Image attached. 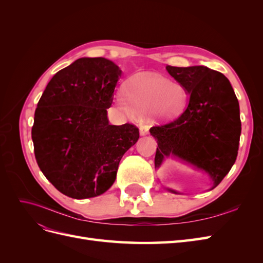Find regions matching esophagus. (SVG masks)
I'll list each match as a JSON object with an SVG mask.
<instances>
[{
	"label": "esophagus",
	"mask_w": 263,
	"mask_h": 263,
	"mask_svg": "<svg viewBox=\"0 0 263 263\" xmlns=\"http://www.w3.org/2000/svg\"><path fill=\"white\" fill-rule=\"evenodd\" d=\"M139 132H140L141 136H145V135H147L149 133V126L146 125V124H140L139 125Z\"/></svg>",
	"instance_id": "esophagus-1"
}]
</instances>
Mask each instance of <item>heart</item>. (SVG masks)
<instances>
[{
    "label": "heart",
    "mask_w": 263,
    "mask_h": 263,
    "mask_svg": "<svg viewBox=\"0 0 263 263\" xmlns=\"http://www.w3.org/2000/svg\"><path fill=\"white\" fill-rule=\"evenodd\" d=\"M124 92L117 94L118 107L128 115L135 113H154L163 118L180 114L186 105L187 92L180 82L159 74L145 73L132 79Z\"/></svg>",
    "instance_id": "1"
}]
</instances>
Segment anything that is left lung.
Instances as JSON below:
<instances>
[{"mask_svg":"<svg viewBox=\"0 0 263 263\" xmlns=\"http://www.w3.org/2000/svg\"><path fill=\"white\" fill-rule=\"evenodd\" d=\"M189 93L185 109L173 121L154 126L156 168L173 155L208 172L216 187L232 169L241 133L239 103L228 79L208 67H165Z\"/></svg>","mask_w":263,"mask_h":263,"instance_id":"8db88e82","label":"left lung"}]
</instances>
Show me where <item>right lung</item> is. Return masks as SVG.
I'll return each mask as SVG.
<instances>
[{
    "instance_id": "add662e5",
    "label": "right lung",
    "mask_w": 263,
    "mask_h": 263,
    "mask_svg": "<svg viewBox=\"0 0 263 263\" xmlns=\"http://www.w3.org/2000/svg\"><path fill=\"white\" fill-rule=\"evenodd\" d=\"M121 76L110 60L80 58L52 77L38 102L31 128L36 161L69 197L107 191L122 157L139 138L134 124H108L106 108Z\"/></svg>"
}]
</instances>
